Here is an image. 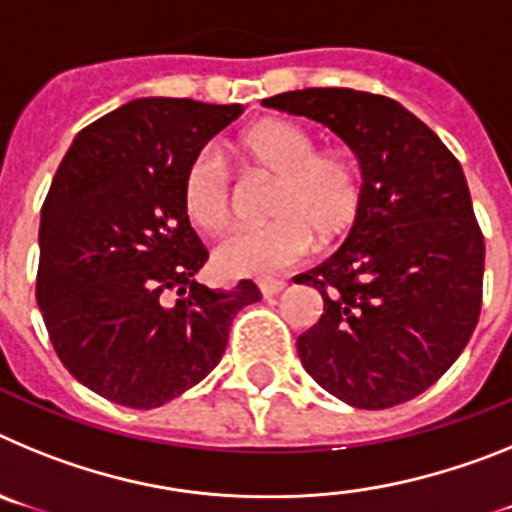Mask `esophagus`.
I'll return each instance as SVG.
<instances>
[{
  "label": "esophagus",
  "mask_w": 512,
  "mask_h": 512,
  "mask_svg": "<svg viewBox=\"0 0 512 512\" xmlns=\"http://www.w3.org/2000/svg\"><path fill=\"white\" fill-rule=\"evenodd\" d=\"M284 287H287V282H284V279H261V282H259V289H261V295H264V297L279 295Z\"/></svg>",
  "instance_id": "obj_1"
}]
</instances>
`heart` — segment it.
<instances>
[{"label":"heart","mask_w":512,"mask_h":512,"mask_svg":"<svg viewBox=\"0 0 512 512\" xmlns=\"http://www.w3.org/2000/svg\"><path fill=\"white\" fill-rule=\"evenodd\" d=\"M235 153L274 184L266 192L261 228L235 230L212 253L225 277H271L302 259L312 246L336 241L359 215L361 174L343 151H318L315 138L297 122L269 117L235 140ZM184 212L205 233H220L230 220V184L225 166L200 153L182 184Z\"/></svg>","instance_id":"1"}]
</instances>
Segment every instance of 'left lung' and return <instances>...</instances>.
Returning <instances> with one entry per match:
<instances>
[{
  "label": "left lung",
  "mask_w": 512,
  "mask_h": 512,
  "mask_svg": "<svg viewBox=\"0 0 512 512\" xmlns=\"http://www.w3.org/2000/svg\"><path fill=\"white\" fill-rule=\"evenodd\" d=\"M338 135L361 169V207L333 256L295 277L323 295L297 338L315 382L351 408L425 392L464 351L482 307L485 238L454 153L390 97L300 89L264 99Z\"/></svg>",
  "instance_id": "obj_1"
}]
</instances>
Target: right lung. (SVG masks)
<instances>
[{
	"instance_id": "add662e5",
	"label": "right lung",
	"mask_w": 512,
	"mask_h": 512,
	"mask_svg": "<svg viewBox=\"0 0 512 512\" xmlns=\"http://www.w3.org/2000/svg\"><path fill=\"white\" fill-rule=\"evenodd\" d=\"M243 110L133 99L76 133L53 176L35 297L58 359L104 400L151 410L187 392L223 359L235 312L261 300L248 279H194L207 248L182 200L187 166Z\"/></svg>"
}]
</instances>
